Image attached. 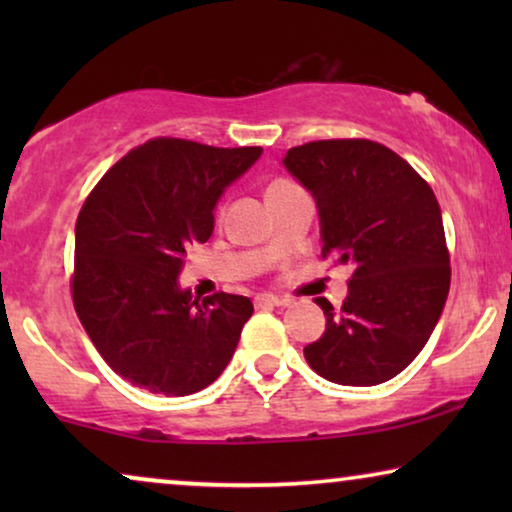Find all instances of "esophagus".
I'll use <instances>...</instances> for the list:
<instances>
[{"label": "esophagus", "instance_id": "34e87169", "mask_svg": "<svg viewBox=\"0 0 512 512\" xmlns=\"http://www.w3.org/2000/svg\"><path fill=\"white\" fill-rule=\"evenodd\" d=\"M254 303H256V307H275V305H282L284 300L272 296V293H261V296H256Z\"/></svg>", "mask_w": 512, "mask_h": 512}]
</instances>
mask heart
I'll use <instances>...</instances> for the list:
<instances>
[{"label": "heart", "instance_id": "b5f03b06", "mask_svg": "<svg viewBox=\"0 0 512 512\" xmlns=\"http://www.w3.org/2000/svg\"><path fill=\"white\" fill-rule=\"evenodd\" d=\"M275 184H282V181H275ZM272 186V184H270Z\"/></svg>", "mask_w": 512, "mask_h": 512}]
</instances>
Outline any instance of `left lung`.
Returning a JSON list of instances; mask_svg holds the SVG:
<instances>
[{"label":"left lung","instance_id":"1","mask_svg":"<svg viewBox=\"0 0 512 512\" xmlns=\"http://www.w3.org/2000/svg\"><path fill=\"white\" fill-rule=\"evenodd\" d=\"M284 165L317 200L321 256L352 268L342 307L314 298L326 331L305 359L335 384L387 382L422 352L450 291L436 195L408 160L370 139L293 146Z\"/></svg>","mask_w":512,"mask_h":512}]
</instances>
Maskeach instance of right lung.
<instances>
[{
    "instance_id": "obj_1",
    "label": "right lung",
    "mask_w": 512,
    "mask_h": 512,
    "mask_svg": "<svg viewBox=\"0 0 512 512\" xmlns=\"http://www.w3.org/2000/svg\"><path fill=\"white\" fill-rule=\"evenodd\" d=\"M261 153L156 137L118 160L83 202L74 310L109 368L135 387L188 396L233 359L251 300L219 291L200 303L177 277L186 249L212 235L223 188Z\"/></svg>"
}]
</instances>
